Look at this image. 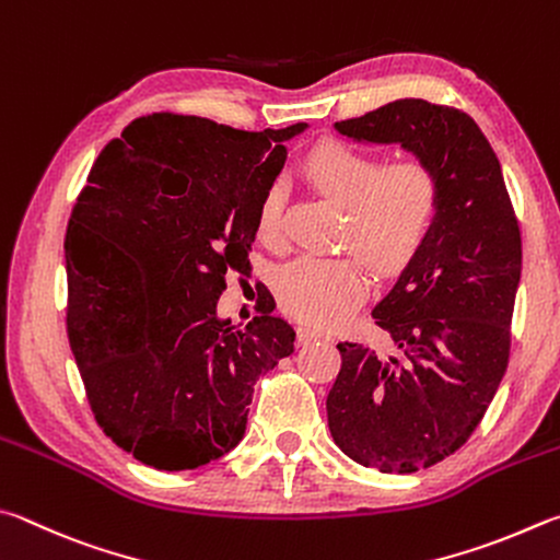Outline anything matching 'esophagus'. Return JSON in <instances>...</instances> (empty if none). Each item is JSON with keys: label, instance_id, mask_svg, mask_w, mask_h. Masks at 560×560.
Wrapping results in <instances>:
<instances>
[{"label": "esophagus", "instance_id": "obj_1", "mask_svg": "<svg viewBox=\"0 0 560 560\" xmlns=\"http://www.w3.org/2000/svg\"><path fill=\"white\" fill-rule=\"evenodd\" d=\"M323 338H330V332L313 328V325H301L299 328V345H308L311 340H323Z\"/></svg>", "mask_w": 560, "mask_h": 560}]
</instances>
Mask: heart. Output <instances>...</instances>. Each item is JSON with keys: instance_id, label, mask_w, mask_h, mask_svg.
Returning a JSON list of instances; mask_svg holds the SVG:
<instances>
[{"instance_id": "1", "label": "heart", "mask_w": 560, "mask_h": 560, "mask_svg": "<svg viewBox=\"0 0 560 560\" xmlns=\"http://www.w3.org/2000/svg\"><path fill=\"white\" fill-rule=\"evenodd\" d=\"M313 186L345 208L340 242L377 273L404 267L421 247L439 212V178L419 159L384 164L345 141H323L306 156ZM283 190H267L257 218L264 242L281 237ZM364 293V273L354 257H299L279 273V301L293 318L328 325L340 320Z\"/></svg>"}]
</instances>
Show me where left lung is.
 <instances>
[{"label": "left lung", "instance_id": "obj_1", "mask_svg": "<svg viewBox=\"0 0 560 560\" xmlns=\"http://www.w3.org/2000/svg\"><path fill=\"white\" fill-rule=\"evenodd\" d=\"M364 144H399L439 178V212L372 318L394 342L380 358L338 342L328 394L338 448L380 472H416L470 439L510 362L522 235L500 159L465 112L396 100L335 121Z\"/></svg>", "mask_w": 560, "mask_h": 560}]
</instances>
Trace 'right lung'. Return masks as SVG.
<instances>
[{
    "label": "right lung",
    "mask_w": 560,
    "mask_h": 560,
    "mask_svg": "<svg viewBox=\"0 0 560 560\" xmlns=\"http://www.w3.org/2000/svg\"><path fill=\"white\" fill-rule=\"evenodd\" d=\"M308 125L242 131L156 112L100 151L66 232L68 338L100 429L156 470L242 441L254 384L293 352L264 308L222 320L225 273L249 264L259 206Z\"/></svg>",
    "instance_id": "right-lung-1"
}]
</instances>
